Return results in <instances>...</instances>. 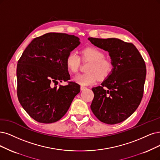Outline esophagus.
<instances>
[{
    "mask_svg": "<svg viewBox=\"0 0 160 160\" xmlns=\"http://www.w3.org/2000/svg\"><path fill=\"white\" fill-rule=\"evenodd\" d=\"M86 86H80V90L81 91H83V90H85L86 89Z\"/></svg>",
    "mask_w": 160,
    "mask_h": 160,
    "instance_id": "1",
    "label": "esophagus"
}]
</instances>
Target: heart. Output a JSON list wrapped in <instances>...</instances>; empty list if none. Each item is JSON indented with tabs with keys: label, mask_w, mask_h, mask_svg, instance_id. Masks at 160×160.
<instances>
[{
	"label": "heart",
	"mask_w": 160,
	"mask_h": 160,
	"mask_svg": "<svg viewBox=\"0 0 160 160\" xmlns=\"http://www.w3.org/2000/svg\"><path fill=\"white\" fill-rule=\"evenodd\" d=\"M84 61H91L88 65V72L76 76L73 80L82 86L92 84L98 80H105L112 74L114 64L109 59L105 58V54L95 47H88L82 51ZM68 70L71 73L78 72L81 64V58L76 51L70 52L66 60Z\"/></svg>",
	"instance_id": "b5f03b06"
}]
</instances>
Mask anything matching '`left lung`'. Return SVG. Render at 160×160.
<instances>
[{
	"instance_id": "obj_1",
	"label": "left lung",
	"mask_w": 160,
	"mask_h": 160,
	"mask_svg": "<svg viewBox=\"0 0 160 160\" xmlns=\"http://www.w3.org/2000/svg\"><path fill=\"white\" fill-rule=\"evenodd\" d=\"M95 46L109 52L114 69L101 84L92 88L91 109L104 123L115 125L136 111L143 96L146 69L144 59L132 43L119 39L88 38Z\"/></svg>"
}]
</instances>
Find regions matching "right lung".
<instances>
[{"label":"right lung","instance_id":"1","mask_svg":"<svg viewBox=\"0 0 160 160\" xmlns=\"http://www.w3.org/2000/svg\"><path fill=\"white\" fill-rule=\"evenodd\" d=\"M80 43V39L72 35L47 33L33 39L23 52L17 64V95L34 120L57 122L80 92L79 85L72 82L55 86L70 80L67 57Z\"/></svg>","mask_w":160,"mask_h":160}]
</instances>
